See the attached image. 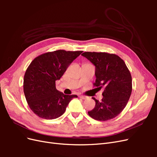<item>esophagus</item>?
Segmentation results:
<instances>
[{"mask_svg":"<svg viewBox=\"0 0 157 157\" xmlns=\"http://www.w3.org/2000/svg\"><path fill=\"white\" fill-rule=\"evenodd\" d=\"M79 97H80V98L83 99H86L88 98V97H87V96H80Z\"/></svg>","mask_w":157,"mask_h":157,"instance_id":"esophagus-1","label":"esophagus"}]
</instances>
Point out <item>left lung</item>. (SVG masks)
I'll use <instances>...</instances> for the list:
<instances>
[{
	"mask_svg": "<svg viewBox=\"0 0 157 157\" xmlns=\"http://www.w3.org/2000/svg\"><path fill=\"white\" fill-rule=\"evenodd\" d=\"M82 56L96 67L94 86L99 90L104 88L101 101L93 98L96 105L88 112V115L96 121L111 120L123 111L130 99L132 90L130 71L123 59L116 54L85 52Z\"/></svg>",
	"mask_w": 157,
	"mask_h": 157,
	"instance_id": "left-lung-1",
	"label": "left lung"
}]
</instances>
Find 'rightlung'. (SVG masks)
<instances>
[{"label":"right lung","mask_w":157,"mask_h":157,"mask_svg":"<svg viewBox=\"0 0 157 157\" xmlns=\"http://www.w3.org/2000/svg\"><path fill=\"white\" fill-rule=\"evenodd\" d=\"M82 51L59 50L37 56L27 67L23 78V92L28 105L44 119H55L65 113L76 95H65L56 88L73 60Z\"/></svg>","instance_id":"right-lung-1"}]
</instances>
